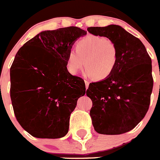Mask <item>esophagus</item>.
Segmentation results:
<instances>
[{
	"label": "esophagus",
	"mask_w": 160,
	"mask_h": 160,
	"mask_svg": "<svg viewBox=\"0 0 160 160\" xmlns=\"http://www.w3.org/2000/svg\"><path fill=\"white\" fill-rule=\"evenodd\" d=\"M85 84H86V89H88V87H89V82H87V81H85Z\"/></svg>",
	"instance_id": "obj_1"
}]
</instances>
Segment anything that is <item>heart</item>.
I'll return each instance as SVG.
<instances>
[{
	"label": "heart",
	"mask_w": 160,
	"mask_h": 160,
	"mask_svg": "<svg viewBox=\"0 0 160 160\" xmlns=\"http://www.w3.org/2000/svg\"><path fill=\"white\" fill-rule=\"evenodd\" d=\"M75 51L66 55V69L76 75L85 65L84 74L98 80L107 79L113 73L118 62V49L113 42L95 35L84 37L76 43Z\"/></svg>",
	"instance_id": "heart-1"
}]
</instances>
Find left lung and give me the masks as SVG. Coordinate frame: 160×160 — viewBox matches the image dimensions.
I'll list each match as a JSON object with an SVG mask.
<instances>
[{
    "mask_svg": "<svg viewBox=\"0 0 160 160\" xmlns=\"http://www.w3.org/2000/svg\"><path fill=\"white\" fill-rule=\"evenodd\" d=\"M89 32L106 37L118 49V62L107 79L89 85L90 114L96 132L120 135L135 128L146 115L153 88L152 59L138 38L122 27H89Z\"/></svg>",
    "mask_w": 160,
    "mask_h": 160,
    "instance_id": "1",
    "label": "left lung"
}]
</instances>
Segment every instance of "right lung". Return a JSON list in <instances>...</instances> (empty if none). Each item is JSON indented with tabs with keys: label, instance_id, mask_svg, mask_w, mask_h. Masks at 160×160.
Returning a JSON list of instances; mask_svg holds the SVG:
<instances>
[{
	"label": "right lung",
	"instance_id": "right-lung-1",
	"mask_svg": "<svg viewBox=\"0 0 160 160\" xmlns=\"http://www.w3.org/2000/svg\"><path fill=\"white\" fill-rule=\"evenodd\" d=\"M87 32L76 26L42 31L17 53L10 68V97L18 122L31 135L58 138L86 94L84 80L66 69V55Z\"/></svg>",
	"mask_w": 160,
	"mask_h": 160
}]
</instances>
